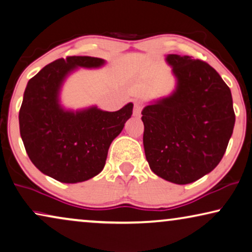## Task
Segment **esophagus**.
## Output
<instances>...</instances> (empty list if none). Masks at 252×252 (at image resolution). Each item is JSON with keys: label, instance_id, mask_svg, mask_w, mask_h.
Wrapping results in <instances>:
<instances>
[{"label": "esophagus", "instance_id": "obj_1", "mask_svg": "<svg viewBox=\"0 0 252 252\" xmlns=\"http://www.w3.org/2000/svg\"><path fill=\"white\" fill-rule=\"evenodd\" d=\"M141 109H143V105L136 102V104H134V107H133V115L134 116H140Z\"/></svg>", "mask_w": 252, "mask_h": 252}]
</instances>
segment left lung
Returning a JSON list of instances; mask_svg holds the SVG:
<instances>
[{
	"mask_svg": "<svg viewBox=\"0 0 252 252\" xmlns=\"http://www.w3.org/2000/svg\"><path fill=\"white\" fill-rule=\"evenodd\" d=\"M175 91L141 112L146 160L155 175L185 185L211 172L224 157L235 114L229 88L205 62L168 55Z\"/></svg>",
	"mask_w": 252,
	"mask_h": 252,
	"instance_id": "obj_1",
	"label": "left lung"
}]
</instances>
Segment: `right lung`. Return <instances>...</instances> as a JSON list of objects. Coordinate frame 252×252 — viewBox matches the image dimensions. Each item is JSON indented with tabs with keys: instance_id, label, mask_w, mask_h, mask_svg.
<instances>
[{
	"instance_id": "1",
	"label": "right lung",
	"mask_w": 252,
	"mask_h": 252,
	"mask_svg": "<svg viewBox=\"0 0 252 252\" xmlns=\"http://www.w3.org/2000/svg\"><path fill=\"white\" fill-rule=\"evenodd\" d=\"M104 59L72 56L57 59L28 81L19 129L33 164L58 182H86L104 169L108 148L132 115L129 102L116 112L94 107L66 111L59 104L63 80L77 67L98 68Z\"/></svg>"
}]
</instances>
